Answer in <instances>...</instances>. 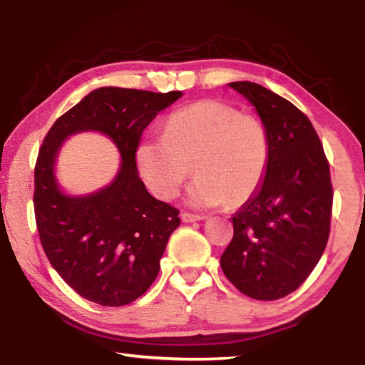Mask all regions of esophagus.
Here are the masks:
<instances>
[{
  "label": "esophagus",
  "mask_w": 365,
  "mask_h": 365,
  "mask_svg": "<svg viewBox=\"0 0 365 365\" xmlns=\"http://www.w3.org/2000/svg\"><path fill=\"white\" fill-rule=\"evenodd\" d=\"M200 220H202V215L190 214V212L182 214V222H185V224H191V222H200Z\"/></svg>",
  "instance_id": "34e87169"
}]
</instances>
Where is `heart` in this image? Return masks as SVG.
Returning <instances> with one entry per match:
<instances>
[{
  "instance_id": "obj_1",
  "label": "heart",
  "mask_w": 365,
  "mask_h": 365,
  "mask_svg": "<svg viewBox=\"0 0 365 365\" xmlns=\"http://www.w3.org/2000/svg\"><path fill=\"white\" fill-rule=\"evenodd\" d=\"M269 158L264 123L214 100L177 109L165 120L164 135L141 138L135 150L141 178L163 201L178 195L191 163L197 177L185 200L197 209L248 201L261 187Z\"/></svg>"
}]
</instances>
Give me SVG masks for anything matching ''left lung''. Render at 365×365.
Instances as JSON below:
<instances>
[{"instance_id":"obj_1","label":"left lung","mask_w":365,"mask_h":365,"mask_svg":"<svg viewBox=\"0 0 365 365\" xmlns=\"http://www.w3.org/2000/svg\"><path fill=\"white\" fill-rule=\"evenodd\" d=\"M267 128L270 158L261 187L233 214L222 270L243 294L274 301L294 292L329 242L330 168L311 120L285 98L232 82Z\"/></svg>"}]
</instances>
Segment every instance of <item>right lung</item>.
Returning a JSON list of instances; mask_svg holds the SVG:
<instances>
[{
    "mask_svg": "<svg viewBox=\"0 0 365 365\" xmlns=\"http://www.w3.org/2000/svg\"><path fill=\"white\" fill-rule=\"evenodd\" d=\"M182 95L101 86L61 115L43 141L35 165L36 227L54 270L85 299L125 306L159 274V261L180 217L175 207L148 193L135 150L154 117ZM83 131L106 134L121 164L106 187L69 195L57 180L56 163L63 141Z\"/></svg>",
    "mask_w": 365,
    "mask_h": 365,
    "instance_id": "add662e5",
    "label": "right lung"
}]
</instances>
